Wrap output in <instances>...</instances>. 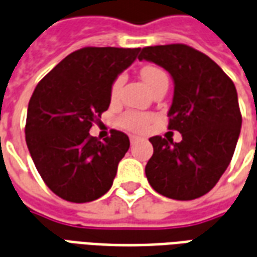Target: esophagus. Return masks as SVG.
Wrapping results in <instances>:
<instances>
[{
  "mask_svg": "<svg viewBox=\"0 0 257 257\" xmlns=\"http://www.w3.org/2000/svg\"><path fill=\"white\" fill-rule=\"evenodd\" d=\"M129 139H131V145L134 146V145H136V143H138V142H139V138H138V136H131V138H129Z\"/></svg>",
  "mask_w": 257,
  "mask_h": 257,
  "instance_id": "esophagus-1",
  "label": "esophagus"
}]
</instances>
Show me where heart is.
<instances>
[{
    "label": "heart",
    "mask_w": 257,
    "mask_h": 257,
    "mask_svg": "<svg viewBox=\"0 0 257 257\" xmlns=\"http://www.w3.org/2000/svg\"><path fill=\"white\" fill-rule=\"evenodd\" d=\"M140 77L143 79V82L146 84V86L149 89H153L157 84H160L161 81L167 78V74L164 73L162 70L157 67H145L142 71H140ZM123 79L122 77H119L114 81V84L111 86V97L112 99H117L118 95H119V90H121V86H122ZM150 115L147 114H143V112L138 111H128L123 114L122 117L119 118V123L122 125L125 129H129V131H134V132H143L147 129L149 123H150Z\"/></svg>",
    "instance_id": "heart-1"
}]
</instances>
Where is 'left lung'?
<instances>
[{
    "instance_id": "8db88e82",
    "label": "left lung",
    "mask_w": 257,
    "mask_h": 257,
    "mask_svg": "<svg viewBox=\"0 0 257 257\" xmlns=\"http://www.w3.org/2000/svg\"><path fill=\"white\" fill-rule=\"evenodd\" d=\"M139 60L171 74L175 89L168 128L182 134L179 143L150 138L154 153L146 165L147 180L168 198L202 197L224 173L239 138L235 85L212 59L183 44L143 48Z\"/></svg>"
}]
</instances>
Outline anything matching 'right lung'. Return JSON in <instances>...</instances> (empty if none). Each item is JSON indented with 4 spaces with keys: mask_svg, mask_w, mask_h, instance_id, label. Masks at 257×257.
<instances>
[{
    "mask_svg": "<svg viewBox=\"0 0 257 257\" xmlns=\"http://www.w3.org/2000/svg\"><path fill=\"white\" fill-rule=\"evenodd\" d=\"M140 48L88 47L70 53L38 82L26 119V143L53 193L70 202H90L110 190L129 149L112 129L100 142L89 135L111 101V86Z\"/></svg>",
    "mask_w": 257,
    "mask_h": 257,
    "instance_id": "add662e5",
    "label": "right lung"
}]
</instances>
